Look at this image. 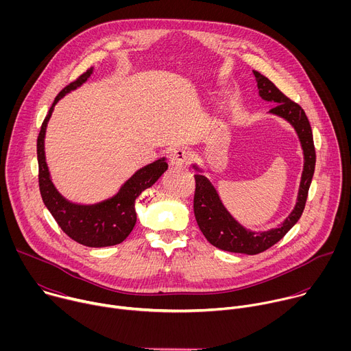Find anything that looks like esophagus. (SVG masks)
<instances>
[{"mask_svg": "<svg viewBox=\"0 0 351 351\" xmlns=\"http://www.w3.org/2000/svg\"><path fill=\"white\" fill-rule=\"evenodd\" d=\"M191 156L184 148H176L171 153V165L173 167H187L190 164Z\"/></svg>", "mask_w": 351, "mask_h": 351, "instance_id": "1", "label": "esophagus"}]
</instances>
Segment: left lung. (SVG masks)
Returning a JSON list of instances; mask_svg holds the SVG:
<instances>
[{"instance_id": "8db88e82", "label": "left lung", "mask_w": 351, "mask_h": 351, "mask_svg": "<svg viewBox=\"0 0 351 351\" xmlns=\"http://www.w3.org/2000/svg\"><path fill=\"white\" fill-rule=\"evenodd\" d=\"M260 95L265 101L275 103V107L269 110L271 114L285 118L297 132L300 143L304 153V169L300 182L297 203L291 214L285 222L275 229L267 232H252L243 228L223 207L221 198L211 184V182L203 175H194L195 193H194V215L199 230L203 232L206 239L215 247L230 253H241L254 256L265 252L275 243H278L302 217L308 189L313 180L315 169V147L313 138L311 125L304 110L297 103L286 97L268 77L254 71ZM195 169H198L194 165Z\"/></svg>"}]
</instances>
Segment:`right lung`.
<instances>
[{
  "instance_id": "1",
  "label": "right lung",
  "mask_w": 351,
  "mask_h": 351,
  "mask_svg": "<svg viewBox=\"0 0 351 351\" xmlns=\"http://www.w3.org/2000/svg\"><path fill=\"white\" fill-rule=\"evenodd\" d=\"M93 69H87L75 82L64 87L56 97L54 103L43 121L37 137L38 186L45 207L51 213L60 228L75 241L87 247H108L122 243L136 225V198L148 187H152L168 169L165 158L138 169L111 198L93 206L73 204L65 199L54 187L44 156V136L47 122L53 114L54 106L71 90L83 84Z\"/></svg>"
}]
</instances>
